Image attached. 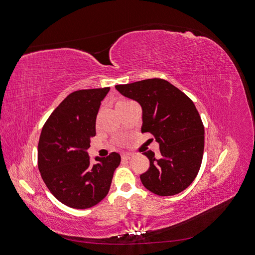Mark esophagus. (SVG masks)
Here are the masks:
<instances>
[{
    "mask_svg": "<svg viewBox=\"0 0 255 255\" xmlns=\"http://www.w3.org/2000/svg\"><path fill=\"white\" fill-rule=\"evenodd\" d=\"M132 154H129V153H128V154H123L122 155V159H125V160H128V159H130L132 158Z\"/></svg>",
    "mask_w": 255,
    "mask_h": 255,
    "instance_id": "34e87169",
    "label": "esophagus"
}]
</instances>
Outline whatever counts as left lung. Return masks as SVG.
Returning a JSON list of instances; mask_svg holds the SVG:
<instances>
[{
	"label": "left lung",
	"mask_w": 255,
	"mask_h": 255,
	"mask_svg": "<svg viewBox=\"0 0 255 255\" xmlns=\"http://www.w3.org/2000/svg\"><path fill=\"white\" fill-rule=\"evenodd\" d=\"M142 109L141 133L159 143V156L144 152L150 160L140 175L143 186L158 196L180 194L194 182L204 150V127L194 102L163 79H149L116 86Z\"/></svg>",
	"instance_id": "8db88e82"
}]
</instances>
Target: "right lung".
I'll use <instances>...</instances> for the list:
<instances>
[{
	"label": "right lung",
	"instance_id": "obj_1",
	"mask_svg": "<svg viewBox=\"0 0 255 255\" xmlns=\"http://www.w3.org/2000/svg\"><path fill=\"white\" fill-rule=\"evenodd\" d=\"M110 87L76 90L45 121L38 143V168L59 202L72 208L95 206L109 194L121 157L113 152L91 165L87 153L96 119Z\"/></svg>",
	"mask_w": 255,
	"mask_h": 255
}]
</instances>
